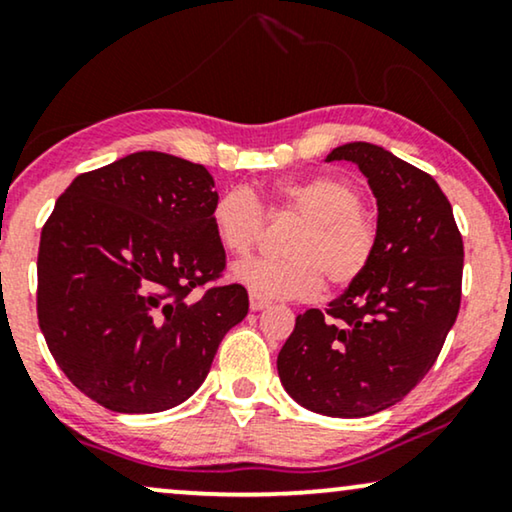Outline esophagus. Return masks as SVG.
I'll return each instance as SVG.
<instances>
[{
    "instance_id": "esophagus-1",
    "label": "esophagus",
    "mask_w": 512,
    "mask_h": 512,
    "mask_svg": "<svg viewBox=\"0 0 512 512\" xmlns=\"http://www.w3.org/2000/svg\"><path fill=\"white\" fill-rule=\"evenodd\" d=\"M268 305H270V300L256 296L254 291L249 293V307H251V310H254V312H261V310H265V307H268Z\"/></svg>"
}]
</instances>
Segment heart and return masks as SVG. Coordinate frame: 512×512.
Wrapping results in <instances>:
<instances>
[{
  "label": "heart",
  "instance_id": "1",
  "mask_svg": "<svg viewBox=\"0 0 512 512\" xmlns=\"http://www.w3.org/2000/svg\"><path fill=\"white\" fill-rule=\"evenodd\" d=\"M272 212L303 219L286 244L289 258H247L233 268L237 282L265 300H307L333 286H349L370 265L375 230L363 219V198L338 177L279 181L272 188ZM263 212L249 188L223 191L212 207L216 242L228 254L244 256L261 237Z\"/></svg>",
  "mask_w": 512,
  "mask_h": 512
}]
</instances>
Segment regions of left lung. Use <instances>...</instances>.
<instances>
[{
    "instance_id": "8db88e82",
    "label": "left lung",
    "mask_w": 512,
    "mask_h": 512,
    "mask_svg": "<svg viewBox=\"0 0 512 512\" xmlns=\"http://www.w3.org/2000/svg\"><path fill=\"white\" fill-rule=\"evenodd\" d=\"M347 160L377 202L375 251L326 318L298 314L277 356L293 401L326 417L356 419L396 405L436 363L461 300L464 242L452 205L429 174L368 142L326 156Z\"/></svg>"
}]
</instances>
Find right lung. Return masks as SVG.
<instances>
[{
    "label": "right lung",
    "instance_id": "right-lung-1",
    "mask_svg": "<svg viewBox=\"0 0 512 512\" xmlns=\"http://www.w3.org/2000/svg\"><path fill=\"white\" fill-rule=\"evenodd\" d=\"M216 198L205 165L137 151L76 177L55 202L39 242V328L62 373L107 410L184 403L247 317L240 284L188 298L226 268Z\"/></svg>",
    "mask_w": 512,
    "mask_h": 512
}]
</instances>
